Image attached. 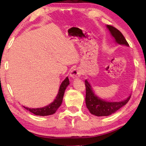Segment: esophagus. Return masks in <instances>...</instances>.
<instances>
[{
    "label": "esophagus",
    "instance_id": "34e87169",
    "mask_svg": "<svg viewBox=\"0 0 146 146\" xmlns=\"http://www.w3.org/2000/svg\"><path fill=\"white\" fill-rule=\"evenodd\" d=\"M81 74H82V71H81L80 69L75 68L71 71L70 76L73 79H76L80 77L81 76Z\"/></svg>",
    "mask_w": 146,
    "mask_h": 146
}]
</instances>
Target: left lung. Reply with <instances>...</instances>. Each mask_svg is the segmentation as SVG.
Here are the masks:
<instances>
[{
	"label": "left lung",
	"instance_id": "left-lung-1",
	"mask_svg": "<svg viewBox=\"0 0 146 146\" xmlns=\"http://www.w3.org/2000/svg\"><path fill=\"white\" fill-rule=\"evenodd\" d=\"M106 27L112 37L114 38L116 43L120 45H123L129 47L127 42L125 40L122 33L118 30L117 28L111 26L106 25ZM85 85L86 88V107L92 115L97 117H103V116H110L115 113L120 108L123 107L127 103L130 99L131 95L126 99L118 102H110L98 97L95 95L88 80H85Z\"/></svg>",
	"mask_w": 146,
	"mask_h": 146
}]
</instances>
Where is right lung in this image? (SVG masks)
<instances>
[{
    "instance_id": "obj_1",
    "label": "right lung",
    "mask_w": 146,
    "mask_h": 146,
    "mask_svg": "<svg viewBox=\"0 0 146 146\" xmlns=\"http://www.w3.org/2000/svg\"><path fill=\"white\" fill-rule=\"evenodd\" d=\"M70 84V80L67 76L63 82L61 83L59 88V90L57 95L55 98V99L53 100V102L49 104L48 106H44L42 108H29L25 107L23 106V107L31 113H33L34 115H38V116H48L53 115L55 113L58 108L61 106L62 103L63 97L64 93H65V90L66 88Z\"/></svg>"
}]
</instances>
